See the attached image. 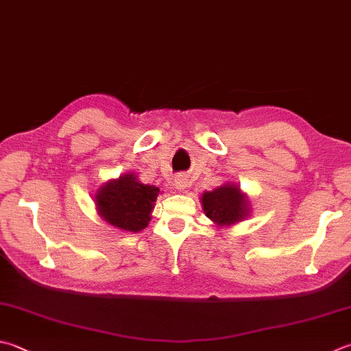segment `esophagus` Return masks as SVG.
<instances>
[{"label": "esophagus", "mask_w": 351, "mask_h": 351, "mask_svg": "<svg viewBox=\"0 0 351 351\" xmlns=\"http://www.w3.org/2000/svg\"><path fill=\"white\" fill-rule=\"evenodd\" d=\"M174 186H176V189H178V191H183L184 188H186V178H184L183 176L176 177Z\"/></svg>", "instance_id": "obj_1"}]
</instances>
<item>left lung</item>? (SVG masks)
Returning <instances> with one entry per match:
<instances>
[{
	"mask_svg": "<svg viewBox=\"0 0 351 351\" xmlns=\"http://www.w3.org/2000/svg\"><path fill=\"white\" fill-rule=\"evenodd\" d=\"M202 206L204 214L217 226H230L244 220L249 215V202L240 186L226 183L214 191H204L202 195Z\"/></svg>",
	"mask_w": 351,
	"mask_h": 351,
	"instance_id": "8db88e82",
	"label": "left lung"
}]
</instances>
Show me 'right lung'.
<instances>
[{
  "label": "right lung",
  "mask_w": 351,
  "mask_h": 351,
  "mask_svg": "<svg viewBox=\"0 0 351 351\" xmlns=\"http://www.w3.org/2000/svg\"><path fill=\"white\" fill-rule=\"evenodd\" d=\"M160 189L137 180L134 174H123L108 180L96 193L97 213L111 226L138 232L148 226L151 213Z\"/></svg>",
  "instance_id": "right-lung-1"
}]
</instances>
